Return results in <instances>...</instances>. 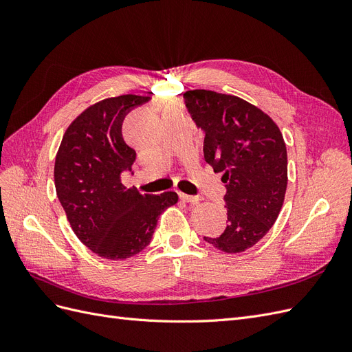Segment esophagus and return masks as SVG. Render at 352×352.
<instances>
[{"instance_id":"esophagus-1","label":"esophagus","mask_w":352,"mask_h":352,"mask_svg":"<svg viewBox=\"0 0 352 352\" xmlns=\"http://www.w3.org/2000/svg\"><path fill=\"white\" fill-rule=\"evenodd\" d=\"M179 198L185 201V202H189V204H197V202L199 201V198L195 197V195H186V194H182V192H179Z\"/></svg>"}]
</instances>
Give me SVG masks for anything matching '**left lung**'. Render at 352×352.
Listing matches in <instances>:
<instances>
[{"mask_svg": "<svg viewBox=\"0 0 352 352\" xmlns=\"http://www.w3.org/2000/svg\"><path fill=\"white\" fill-rule=\"evenodd\" d=\"M186 109L204 131V158L223 173L228 226L204 236L220 251L242 252L267 233L283 206L287 155L283 136L270 117L233 95L195 89L184 94Z\"/></svg>", "mask_w": 352, "mask_h": 352, "instance_id": "1", "label": "left lung"}]
</instances>
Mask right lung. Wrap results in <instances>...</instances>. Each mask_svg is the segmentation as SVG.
Instances as JSON below:
<instances>
[{
	"label": "right lung",
	"instance_id": "1",
	"mask_svg": "<svg viewBox=\"0 0 352 352\" xmlns=\"http://www.w3.org/2000/svg\"><path fill=\"white\" fill-rule=\"evenodd\" d=\"M150 101L120 95L91 105L63 136L54 166L60 204L79 241L102 258L126 260L151 242L162 212L175 206L177 194H140L122 184L132 172L133 148L122 135L127 113Z\"/></svg>",
	"mask_w": 352,
	"mask_h": 352
}]
</instances>
